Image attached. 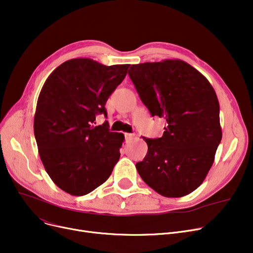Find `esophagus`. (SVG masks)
<instances>
[{
  "instance_id": "34e87169",
  "label": "esophagus",
  "mask_w": 253,
  "mask_h": 253,
  "mask_svg": "<svg viewBox=\"0 0 253 253\" xmlns=\"http://www.w3.org/2000/svg\"><path fill=\"white\" fill-rule=\"evenodd\" d=\"M132 139H133V135L130 134V133H125V142L126 143L130 142Z\"/></svg>"
}]
</instances>
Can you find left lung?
I'll use <instances>...</instances> for the list:
<instances>
[{"label": "left lung", "mask_w": 253, "mask_h": 253, "mask_svg": "<svg viewBox=\"0 0 253 253\" xmlns=\"http://www.w3.org/2000/svg\"><path fill=\"white\" fill-rule=\"evenodd\" d=\"M128 75L152 117L167 122L162 137H143L148 153L136 169L165 197H182L205 179L221 140L219 103L208 80L182 60L132 64Z\"/></svg>", "instance_id": "obj_1"}]
</instances>
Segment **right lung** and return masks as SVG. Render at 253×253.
<instances>
[{
	"label": "right lung",
	"mask_w": 253,
	"mask_h": 253,
	"mask_svg": "<svg viewBox=\"0 0 253 253\" xmlns=\"http://www.w3.org/2000/svg\"><path fill=\"white\" fill-rule=\"evenodd\" d=\"M129 64L103 65L71 59L51 73L40 92L34 120L39 155L58 188L84 196L108 179L124 135L108 121L95 125L106 100L124 80Z\"/></svg>",
	"instance_id": "obj_1"
}]
</instances>
